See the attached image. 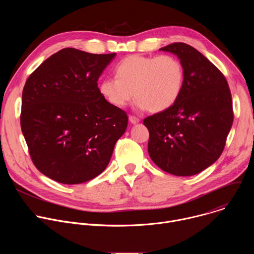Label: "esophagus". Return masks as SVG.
<instances>
[{"label":"esophagus","mask_w":254,"mask_h":254,"mask_svg":"<svg viewBox=\"0 0 254 254\" xmlns=\"http://www.w3.org/2000/svg\"><path fill=\"white\" fill-rule=\"evenodd\" d=\"M128 120H129V122H130L132 125H135V124H137V123L139 122V119L136 118V117H133V116H129V117H128Z\"/></svg>","instance_id":"34e87169"}]
</instances>
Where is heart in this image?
<instances>
[{"label":"heart","mask_w":254,"mask_h":254,"mask_svg":"<svg viewBox=\"0 0 254 254\" xmlns=\"http://www.w3.org/2000/svg\"><path fill=\"white\" fill-rule=\"evenodd\" d=\"M116 77L100 81L102 97L116 107L126 106L134 96L136 105L151 113H161L179 99L184 85V68L172 55H129L115 68Z\"/></svg>","instance_id":"heart-1"}]
</instances>
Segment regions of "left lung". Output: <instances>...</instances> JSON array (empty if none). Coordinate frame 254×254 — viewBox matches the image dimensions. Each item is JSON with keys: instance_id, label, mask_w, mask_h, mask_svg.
I'll use <instances>...</instances> for the list:
<instances>
[{"instance_id": "obj_1", "label": "left lung", "mask_w": 254, "mask_h": 254, "mask_svg": "<svg viewBox=\"0 0 254 254\" xmlns=\"http://www.w3.org/2000/svg\"><path fill=\"white\" fill-rule=\"evenodd\" d=\"M160 50L180 59L184 85L173 106L143 120L149 155L167 173L193 176L224 150L233 123L231 92L221 71L194 47L178 42Z\"/></svg>"}]
</instances>
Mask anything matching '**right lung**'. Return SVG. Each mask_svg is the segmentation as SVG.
Wrapping results in <instances>:
<instances>
[{"mask_svg":"<svg viewBox=\"0 0 254 254\" xmlns=\"http://www.w3.org/2000/svg\"><path fill=\"white\" fill-rule=\"evenodd\" d=\"M115 56L65 48L26 81L22 132L35 167L58 183L81 184L101 174L127 129L126 112L108 103L97 86Z\"/></svg>","mask_w":254,"mask_h":254,"instance_id":"add662e5","label":"right lung"}]
</instances>
